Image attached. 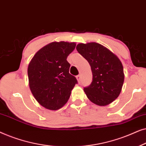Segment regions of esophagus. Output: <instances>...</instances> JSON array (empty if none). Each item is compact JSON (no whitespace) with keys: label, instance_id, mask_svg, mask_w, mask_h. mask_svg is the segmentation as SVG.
<instances>
[{"label":"esophagus","instance_id":"obj_1","mask_svg":"<svg viewBox=\"0 0 146 146\" xmlns=\"http://www.w3.org/2000/svg\"><path fill=\"white\" fill-rule=\"evenodd\" d=\"M76 78L78 80V81L79 82H80V80H81V75H78L76 76Z\"/></svg>","mask_w":146,"mask_h":146}]
</instances>
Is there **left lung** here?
<instances>
[{
  "instance_id": "left-lung-1",
  "label": "left lung",
  "mask_w": 146,
  "mask_h": 146,
  "mask_svg": "<svg viewBox=\"0 0 146 146\" xmlns=\"http://www.w3.org/2000/svg\"><path fill=\"white\" fill-rule=\"evenodd\" d=\"M76 50L91 66L92 81L84 88L88 98L95 104L106 106L118 97L124 74L118 58L96 42L79 44Z\"/></svg>"
}]
</instances>
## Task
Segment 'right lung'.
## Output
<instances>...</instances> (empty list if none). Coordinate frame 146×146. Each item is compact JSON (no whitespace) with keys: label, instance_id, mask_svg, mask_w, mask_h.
<instances>
[{"label":"right lung","instance_id":"1","mask_svg":"<svg viewBox=\"0 0 146 146\" xmlns=\"http://www.w3.org/2000/svg\"><path fill=\"white\" fill-rule=\"evenodd\" d=\"M76 44L54 42L36 53L28 68L29 86L40 104L56 110L68 100L71 91L78 84L69 73L70 64L67 61Z\"/></svg>","mask_w":146,"mask_h":146}]
</instances>
